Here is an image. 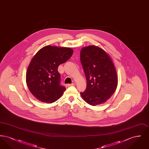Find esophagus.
<instances>
[{
  "label": "esophagus",
  "instance_id": "esophagus-1",
  "mask_svg": "<svg viewBox=\"0 0 149 149\" xmlns=\"http://www.w3.org/2000/svg\"><path fill=\"white\" fill-rule=\"evenodd\" d=\"M74 85V84H66V86H72V85Z\"/></svg>",
  "mask_w": 149,
  "mask_h": 149
}]
</instances>
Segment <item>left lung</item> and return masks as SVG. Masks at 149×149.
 I'll use <instances>...</instances> for the list:
<instances>
[{"label": "left lung", "instance_id": "8db88e82", "mask_svg": "<svg viewBox=\"0 0 149 149\" xmlns=\"http://www.w3.org/2000/svg\"><path fill=\"white\" fill-rule=\"evenodd\" d=\"M80 61L86 80V88L80 93L83 99L95 106L106 102L118 83L116 68L110 57L102 49L89 46L80 51Z\"/></svg>", "mask_w": 149, "mask_h": 149}]
</instances>
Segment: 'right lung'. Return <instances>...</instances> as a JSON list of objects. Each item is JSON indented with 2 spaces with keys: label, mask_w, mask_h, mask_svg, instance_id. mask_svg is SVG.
Here are the masks:
<instances>
[{
  "label": "right lung",
  "mask_w": 149,
  "mask_h": 149,
  "mask_svg": "<svg viewBox=\"0 0 149 149\" xmlns=\"http://www.w3.org/2000/svg\"><path fill=\"white\" fill-rule=\"evenodd\" d=\"M72 54L71 48L50 45L36 53L28 67L26 82L29 90L37 99L52 103L62 96L66 88L61 84V76L57 69Z\"/></svg>",
  "instance_id": "right-lung-1"
}]
</instances>
